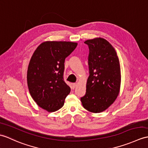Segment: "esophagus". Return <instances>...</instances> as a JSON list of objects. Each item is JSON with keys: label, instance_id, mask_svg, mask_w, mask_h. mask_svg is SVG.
<instances>
[{"label": "esophagus", "instance_id": "esophagus-1", "mask_svg": "<svg viewBox=\"0 0 148 148\" xmlns=\"http://www.w3.org/2000/svg\"><path fill=\"white\" fill-rule=\"evenodd\" d=\"M76 86H77L76 83H73V84H72V87H73V89H74L75 87H76Z\"/></svg>", "mask_w": 148, "mask_h": 148}]
</instances>
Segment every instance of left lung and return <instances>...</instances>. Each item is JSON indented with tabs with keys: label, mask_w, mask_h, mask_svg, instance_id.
<instances>
[{
	"label": "left lung",
	"mask_w": 148,
	"mask_h": 148,
	"mask_svg": "<svg viewBox=\"0 0 148 148\" xmlns=\"http://www.w3.org/2000/svg\"><path fill=\"white\" fill-rule=\"evenodd\" d=\"M89 47V77L86 92L81 98L83 107L93 113L107 109L116 99L121 87V67L114 48L101 38L84 42Z\"/></svg>",
	"instance_id": "8db88e82"
}]
</instances>
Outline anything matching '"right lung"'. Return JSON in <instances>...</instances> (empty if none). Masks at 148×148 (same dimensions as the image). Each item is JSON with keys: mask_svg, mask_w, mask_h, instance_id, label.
<instances>
[{"mask_svg": "<svg viewBox=\"0 0 148 148\" xmlns=\"http://www.w3.org/2000/svg\"><path fill=\"white\" fill-rule=\"evenodd\" d=\"M77 45L69 42H45L37 47L31 58L27 73L30 95L48 112L62 107L71 91L64 80V62Z\"/></svg>", "mask_w": 148, "mask_h": 148, "instance_id": "right-lung-1", "label": "right lung"}]
</instances>
